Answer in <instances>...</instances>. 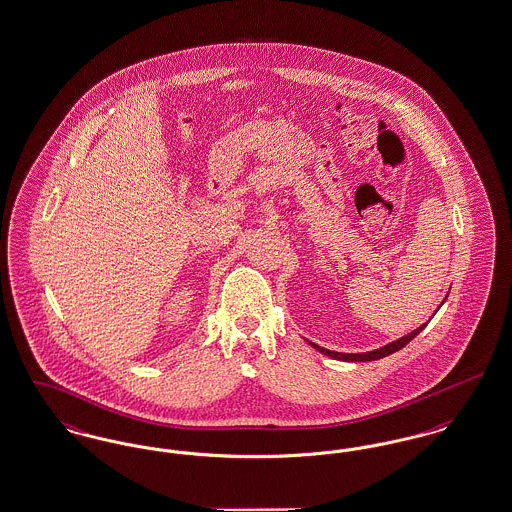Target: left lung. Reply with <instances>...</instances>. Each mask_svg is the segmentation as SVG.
<instances>
[{
    "label": "left lung",
    "instance_id": "obj_1",
    "mask_svg": "<svg viewBox=\"0 0 512 512\" xmlns=\"http://www.w3.org/2000/svg\"><path fill=\"white\" fill-rule=\"evenodd\" d=\"M428 324V322H426ZM426 324H422L420 328H416L413 330L411 334H407V336H403V338H399V340L391 341L388 345H384V347H380V349H374V351H366V353H338V351H330V349H324V347H320L317 343H313V341H309L317 351H320L322 355H328V357H332V359H338V361H347V363H365V361H378V359H382V357H388L391 353H395V351H399V349H403L409 341L416 338L424 328H426Z\"/></svg>",
    "mask_w": 512,
    "mask_h": 512
}]
</instances>
